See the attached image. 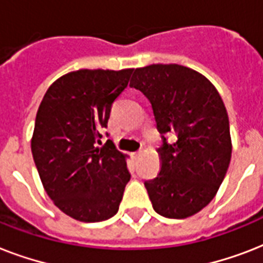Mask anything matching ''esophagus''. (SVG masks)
Returning <instances> with one entry per match:
<instances>
[{"label": "esophagus", "instance_id": "1", "mask_svg": "<svg viewBox=\"0 0 263 263\" xmlns=\"http://www.w3.org/2000/svg\"><path fill=\"white\" fill-rule=\"evenodd\" d=\"M140 154V150H138V152H135V153H132V156L134 157H138Z\"/></svg>", "mask_w": 263, "mask_h": 263}]
</instances>
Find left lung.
<instances>
[{
	"instance_id": "1",
	"label": "left lung",
	"mask_w": 263,
	"mask_h": 263,
	"mask_svg": "<svg viewBox=\"0 0 263 263\" xmlns=\"http://www.w3.org/2000/svg\"><path fill=\"white\" fill-rule=\"evenodd\" d=\"M129 86L147 97L162 135L161 171L144 181L153 209L187 218L208 206L228 171L232 143L224 102L203 75L177 64L138 68Z\"/></svg>"
}]
</instances>
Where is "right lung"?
<instances>
[{"instance_id":"obj_1","label":"right lung","mask_w":263,"mask_h":263,"mask_svg":"<svg viewBox=\"0 0 263 263\" xmlns=\"http://www.w3.org/2000/svg\"><path fill=\"white\" fill-rule=\"evenodd\" d=\"M132 69H79L51 84L39 105L31 152L47 195L67 216L99 222L119 212L131 179L123 153L101 144L111 105ZM109 136V134H106Z\"/></svg>"}]
</instances>
